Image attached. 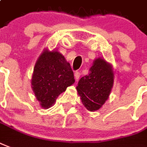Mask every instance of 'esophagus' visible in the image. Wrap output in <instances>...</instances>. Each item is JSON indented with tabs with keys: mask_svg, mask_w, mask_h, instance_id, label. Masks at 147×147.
<instances>
[{
	"mask_svg": "<svg viewBox=\"0 0 147 147\" xmlns=\"http://www.w3.org/2000/svg\"><path fill=\"white\" fill-rule=\"evenodd\" d=\"M74 77H75V80H78L80 77V72H78V71H76V72L74 73Z\"/></svg>",
	"mask_w": 147,
	"mask_h": 147,
	"instance_id": "obj_1",
	"label": "esophagus"
}]
</instances>
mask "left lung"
Wrapping results in <instances>:
<instances>
[{
    "label": "left lung",
    "mask_w": 147,
    "mask_h": 147,
    "mask_svg": "<svg viewBox=\"0 0 147 147\" xmlns=\"http://www.w3.org/2000/svg\"><path fill=\"white\" fill-rule=\"evenodd\" d=\"M113 77L111 65L98 58L94 61L90 74L80 78L77 90L88 110H98L109 98L113 86Z\"/></svg>",
    "instance_id": "8db88e82"
}]
</instances>
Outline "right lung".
Masks as SVG:
<instances>
[{"mask_svg": "<svg viewBox=\"0 0 147 147\" xmlns=\"http://www.w3.org/2000/svg\"><path fill=\"white\" fill-rule=\"evenodd\" d=\"M74 81V72L64 57L57 51L45 50L36 62L32 86L41 106L48 109Z\"/></svg>", "mask_w": 147, "mask_h": 147, "instance_id": "obj_1", "label": "right lung"}]
</instances>
